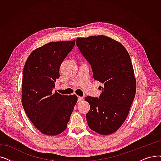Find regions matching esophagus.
<instances>
[{
    "label": "esophagus",
    "mask_w": 161,
    "mask_h": 161,
    "mask_svg": "<svg viewBox=\"0 0 161 161\" xmlns=\"http://www.w3.org/2000/svg\"><path fill=\"white\" fill-rule=\"evenodd\" d=\"M83 97H78V102H80L81 101L83 100Z\"/></svg>",
    "instance_id": "obj_1"
}]
</instances>
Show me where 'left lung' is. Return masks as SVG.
Instances as JSON below:
<instances>
[{"label": "left lung", "instance_id": "8db88e82", "mask_svg": "<svg viewBox=\"0 0 161 161\" xmlns=\"http://www.w3.org/2000/svg\"><path fill=\"white\" fill-rule=\"evenodd\" d=\"M76 45L92 66L93 78L104 86L99 98H85L90 104L88 125L99 134H111L127 118L136 95L130 57L119 42L104 36L77 38Z\"/></svg>", "mask_w": 161, "mask_h": 161}]
</instances>
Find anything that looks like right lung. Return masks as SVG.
<instances>
[{
  "mask_svg": "<svg viewBox=\"0 0 161 161\" xmlns=\"http://www.w3.org/2000/svg\"><path fill=\"white\" fill-rule=\"evenodd\" d=\"M75 40L51 42L34 50L27 59L22 76V103L27 117L41 133L64 131L78 97L53 92L59 68Z\"/></svg>",
  "mask_w": 161,
  "mask_h": 161,
  "instance_id": "obj_1",
  "label": "right lung"
}]
</instances>
